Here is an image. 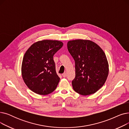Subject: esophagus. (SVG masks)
<instances>
[{
    "label": "esophagus",
    "instance_id": "34e87169",
    "mask_svg": "<svg viewBox=\"0 0 129 129\" xmlns=\"http://www.w3.org/2000/svg\"><path fill=\"white\" fill-rule=\"evenodd\" d=\"M62 75L63 77H65L66 76V73H63V74H62Z\"/></svg>",
    "mask_w": 129,
    "mask_h": 129
}]
</instances>
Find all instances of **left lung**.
I'll list each match as a JSON object with an SVG mask.
<instances>
[{"label":"left lung","mask_w":129,"mask_h":129,"mask_svg":"<svg viewBox=\"0 0 129 129\" xmlns=\"http://www.w3.org/2000/svg\"><path fill=\"white\" fill-rule=\"evenodd\" d=\"M67 49L75 62L74 90L83 96L97 92L105 84L109 74L106 54L95 42L77 39L67 42Z\"/></svg>","instance_id":"obj_1"}]
</instances>
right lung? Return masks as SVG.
Listing matches in <instances>:
<instances>
[{
	"label": "right lung",
	"mask_w": 129,
	"mask_h": 129,
	"mask_svg": "<svg viewBox=\"0 0 129 129\" xmlns=\"http://www.w3.org/2000/svg\"><path fill=\"white\" fill-rule=\"evenodd\" d=\"M63 45L60 41L43 40L31 45L23 57L21 74L33 92L46 95L55 90L59 81L53 55Z\"/></svg>",
	"instance_id": "1"
}]
</instances>
